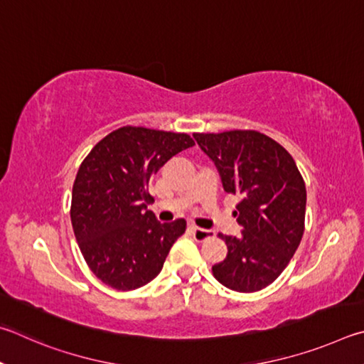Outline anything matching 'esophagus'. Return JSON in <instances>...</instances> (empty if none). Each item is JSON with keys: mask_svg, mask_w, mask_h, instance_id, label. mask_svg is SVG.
Returning a JSON list of instances; mask_svg holds the SVG:
<instances>
[{"mask_svg": "<svg viewBox=\"0 0 364 364\" xmlns=\"http://www.w3.org/2000/svg\"><path fill=\"white\" fill-rule=\"evenodd\" d=\"M190 232H192L193 238L196 241H205L214 237V232L213 230H206V228H198V227H192L190 228Z\"/></svg>", "mask_w": 364, "mask_h": 364, "instance_id": "34e87169", "label": "esophagus"}]
</instances>
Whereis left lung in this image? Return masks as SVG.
Returning <instances> with one entry per match:
<instances>
[{
	"label": "left lung",
	"mask_w": 364,
	"mask_h": 364,
	"mask_svg": "<svg viewBox=\"0 0 364 364\" xmlns=\"http://www.w3.org/2000/svg\"><path fill=\"white\" fill-rule=\"evenodd\" d=\"M193 136L218 166L225 192L241 198L235 215L243 233L218 235L228 252L213 275L237 292L264 289L282 275L302 240L307 190L301 171L283 145L259 131Z\"/></svg>",
	"instance_id": "obj_1"
}]
</instances>
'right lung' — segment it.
<instances>
[{
    "label": "right lung",
    "instance_id": "obj_1",
    "mask_svg": "<svg viewBox=\"0 0 364 364\" xmlns=\"http://www.w3.org/2000/svg\"><path fill=\"white\" fill-rule=\"evenodd\" d=\"M186 132L123 126L82 159L72 190L75 238L91 272L118 291L150 283L187 222L159 224L146 211L153 174L178 151L193 146Z\"/></svg>",
    "mask_w": 364,
    "mask_h": 364
}]
</instances>
